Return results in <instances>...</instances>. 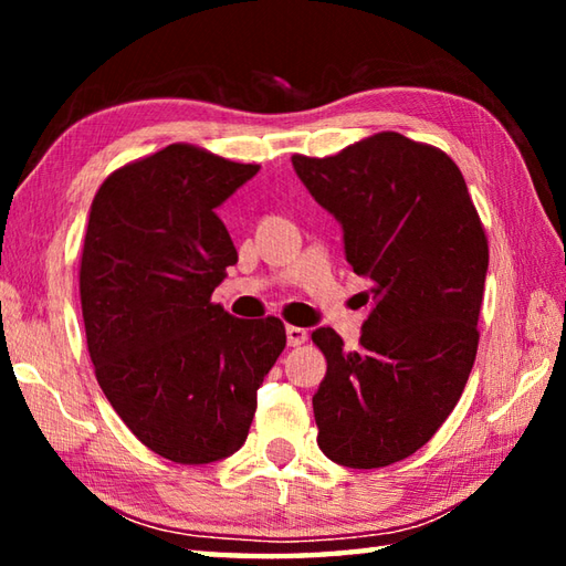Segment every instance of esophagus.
<instances>
[{
  "label": "esophagus",
  "mask_w": 566,
  "mask_h": 566,
  "mask_svg": "<svg viewBox=\"0 0 566 566\" xmlns=\"http://www.w3.org/2000/svg\"><path fill=\"white\" fill-rule=\"evenodd\" d=\"M308 340V331L306 328H298V326H286V343L292 347L304 345Z\"/></svg>",
  "instance_id": "34e87169"
}]
</instances>
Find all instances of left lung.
<instances>
[{"mask_svg":"<svg viewBox=\"0 0 566 566\" xmlns=\"http://www.w3.org/2000/svg\"><path fill=\"white\" fill-rule=\"evenodd\" d=\"M294 172L343 228L345 260L371 280L357 350L333 328L314 343L318 448L353 469L406 460L460 401L479 345L489 245L464 177L442 150L394 130Z\"/></svg>","mask_w":566,"mask_h":566,"instance_id":"obj_1","label":"left lung"}]
</instances>
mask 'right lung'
Segmentation results:
<instances>
[{
    "label": "right lung",
    "instance_id": "1",
    "mask_svg": "<svg viewBox=\"0 0 566 566\" xmlns=\"http://www.w3.org/2000/svg\"><path fill=\"white\" fill-rule=\"evenodd\" d=\"M172 143L104 179L80 264L87 350L130 432L165 460L209 464L245 442L284 323L211 302L238 252L216 209L258 175Z\"/></svg>",
    "mask_w": 566,
    "mask_h": 566
}]
</instances>
